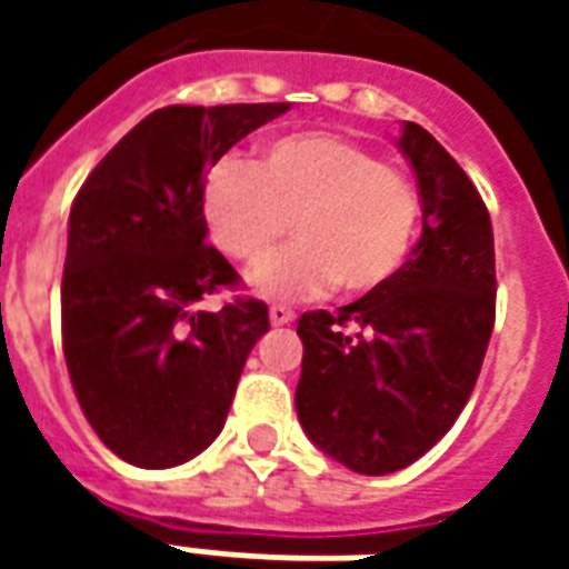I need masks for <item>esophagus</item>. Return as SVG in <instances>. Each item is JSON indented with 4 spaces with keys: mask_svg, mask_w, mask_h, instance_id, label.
<instances>
[{
    "mask_svg": "<svg viewBox=\"0 0 569 569\" xmlns=\"http://www.w3.org/2000/svg\"><path fill=\"white\" fill-rule=\"evenodd\" d=\"M268 317H271L273 326H286V322L296 320V310L286 308V305H273V308L268 310Z\"/></svg>",
    "mask_w": 569,
    "mask_h": 569,
    "instance_id": "1",
    "label": "esophagus"
}]
</instances>
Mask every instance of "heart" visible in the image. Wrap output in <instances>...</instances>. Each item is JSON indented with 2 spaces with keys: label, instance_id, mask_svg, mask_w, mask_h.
<instances>
[{
  "label": "heart",
  "instance_id": "obj_1",
  "mask_svg": "<svg viewBox=\"0 0 569 569\" xmlns=\"http://www.w3.org/2000/svg\"><path fill=\"white\" fill-rule=\"evenodd\" d=\"M207 234L256 271L289 231L298 240L256 280L268 298H301L338 283L366 296L406 264L420 219L415 179L338 133H289L256 158L219 161L200 191Z\"/></svg>",
  "mask_w": 569,
  "mask_h": 569
}]
</instances>
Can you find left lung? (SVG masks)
<instances>
[{
  "label": "left lung",
  "mask_w": 569,
  "mask_h": 569,
  "mask_svg": "<svg viewBox=\"0 0 569 569\" xmlns=\"http://www.w3.org/2000/svg\"><path fill=\"white\" fill-rule=\"evenodd\" d=\"M399 149L418 176L423 234L390 283L298 320L296 411L308 439L362 476L406 469L453 427L485 362L497 268L485 200L427 130Z\"/></svg>",
  "instance_id": "obj_1"
}]
</instances>
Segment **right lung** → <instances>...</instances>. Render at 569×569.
<instances>
[{"label":"right lung","instance_id":"add662e5","mask_svg":"<svg viewBox=\"0 0 569 569\" xmlns=\"http://www.w3.org/2000/svg\"><path fill=\"white\" fill-rule=\"evenodd\" d=\"M289 103L167 106L97 163L72 200L60 286L63 357L84 418L142 469L198 457L222 432L268 308L203 301L240 283L207 243V167Z\"/></svg>","mask_w":569,"mask_h":569}]
</instances>
